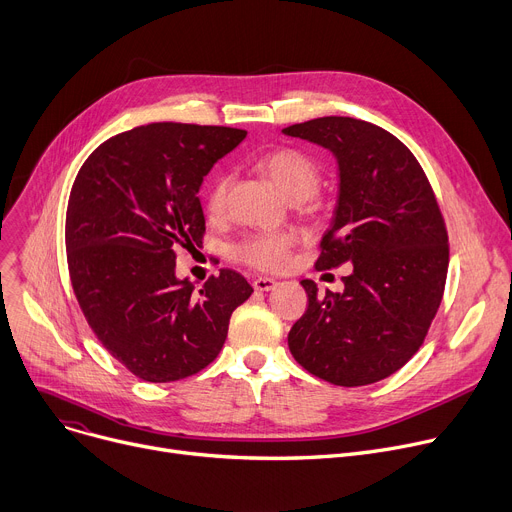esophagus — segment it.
<instances>
[{
  "instance_id": "obj_1",
  "label": "esophagus",
  "mask_w": 512,
  "mask_h": 512,
  "mask_svg": "<svg viewBox=\"0 0 512 512\" xmlns=\"http://www.w3.org/2000/svg\"><path fill=\"white\" fill-rule=\"evenodd\" d=\"M278 286V282L274 280V278H257L255 282H253V288L257 290V292H269V290H274Z\"/></svg>"
}]
</instances>
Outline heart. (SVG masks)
<instances>
[{"mask_svg":"<svg viewBox=\"0 0 512 512\" xmlns=\"http://www.w3.org/2000/svg\"><path fill=\"white\" fill-rule=\"evenodd\" d=\"M261 173L288 201H304L319 189L321 166L302 150L280 148L259 158ZM228 177L220 175L206 195V212L216 218L224 210ZM292 236L286 232H257L234 247V257L257 269H280L288 263Z\"/></svg>","mask_w":512,"mask_h":512,"instance_id":"obj_1","label":"heart"}]
</instances>
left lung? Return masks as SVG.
Returning a JSON list of instances; mask_svg holds the SVG:
<instances>
[{
  "mask_svg": "<svg viewBox=\"0 0 512 512\" xmlns=\"http://www.w3.org/2000/svg\"><path fill=\"white\" fill-rule=\"evenodd\" d=\"M337 160V206L317 269L350 263L344 292L302 280L306 313L288 348L315 377L360 387L391 377L422 346L445 292L449 238L416 156L379 125L319 117L282 129Z\"/></svg>",
  "mask_w": 512,
  "mask_h": 512,
  "instance_id": "left-lung-1",
  "label": "left lung"
}]
</instances>
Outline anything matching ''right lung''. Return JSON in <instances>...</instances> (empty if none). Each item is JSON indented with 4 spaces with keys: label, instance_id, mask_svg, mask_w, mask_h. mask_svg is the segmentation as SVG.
Wrapping results in <instances>:
<instances>
[{
    "label": "right lung",
    "instance_id": "1",
    "mask_svg": "<svg viewBox=\"0 0 512 512\" xmlns=\"http://www.w3.org/2000/svg\"><path fill=\"white\" fill-rule=\"evenodd\" d=\"M245 138L234 127L142 125L100 144L74 181L65 249L76 298L100 344L142 381L206 368L253 294L232 269L201 288L175 274L177 249L206 230L203 177Z\"/></svg>",
    "mask_w": 512,
    "mask_h": 512
}]
</instances>
